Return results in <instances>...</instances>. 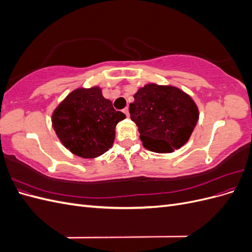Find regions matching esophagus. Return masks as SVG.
Masks as SVG:
<instances>
[{
	"instance_id": "obj_1",
	"label": "esophagus",
	"mask_w": 252,
	"mask_h": 252,
	"mask_svg": "<svg viewBox=\"0 0 252 252\" xmlns=\"http://www.w3.org/2000/svg\"><path fill=\"white\" fill-rule=\"evenodd\" d=\"M123 112L126 114V117H129V109H128V107L124 108V109H123Z\"/></svg>"
}]
</instances>
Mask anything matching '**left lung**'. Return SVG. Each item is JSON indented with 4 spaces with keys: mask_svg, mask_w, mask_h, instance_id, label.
Wrapping results in <instances>:
<instances>
[{
    "mask_svg": "<svg viewBox=\"0 0 252 252\" xmlns=\"http://www.w3.org/2000/svg\"><path fill=\"white\" fill-rule=\"evenodd\" d=\"M129 112L144 147L158 154L182 147L199 120V110L188 94L177 87L156 84L139 89Z\"/></svg>",
    "mask_w": 252,
    "mask_h": 252,
    "instance_id": "left-lung-1",
    "label": "left lung"
}]
</instances>
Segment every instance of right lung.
I'll list each match as a JSON object with an SVG mask.
<instances>
[{
  "mask_svg": "<svg viewBox=\"0 0 252 252\" xmlns=\"http://www.w3.org/2000/svg\"><path fill=\"white\" fill-rule=\"evenodd\" d=\"M126 118L113 108L98 87L73 90L52 114V126L75 156L93 158L111 148L117 124Z\"/></svg>",
  "mask_w": 252,
  "mask_h": 252,
  "instance_id": "right-lung-1",
  "label": "right lung"
}]
</instances>
